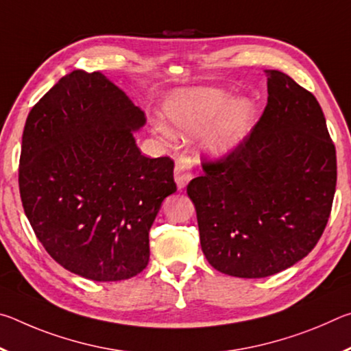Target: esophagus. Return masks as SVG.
I'll use <instances>...</instances> for the list:
<instances>
[{"label":"esophagus","mask_w":351,"mask_h":351,"mask_svg":"<svg viewBox=\"0 0 351 351\" xmlns=\"http://www.w3.org/2000/svg\"><path fill=\"white\" fill-rule=\"evenodd\" d=\"M193 178L192 173V159L187 156H181L175 162V181L180 190L186 189L189 181Z\"/></svg>","instance_id":"obj_1"}]
</instances>
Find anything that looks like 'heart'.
Masks as SVG:
<instances>
[{
  "mask_svg": "<svg viewBox=\"0 0 351 351\" xmlns=\"http://www.w3.org/2000/svg\"><path fill=\"white\" fill-rule=\"evenodd\" d=\"M232 93L217 88H193L171 94L165 102V117L178 132L193 134L212 123L204 138L207 152L224 156L239 147L251 132L255 108L249 99H237ZM159 134L170 138L165 125H156Z\"/></svg>",
  "mask_w": 351,
  "mask_h": 351,
  "instance_id": "1",
  "label": "heart"
}]
</instances>
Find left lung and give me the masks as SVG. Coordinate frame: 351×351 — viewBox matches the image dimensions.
Returning <instances> with one entry per match:
<instances>
[{
  "mask_svg": "<svg viewBox=\"0 0 351 351\" xmlns=\"http://www.w3.org/2000/svg\"><path fill=\"white\" fill-rule=\"evenodd\" d=\"M268 73V104L241 144L189 182L201 249L217 271L277 274L306 257L328 223L336 148L316 97L280 71Z\"/></svg>",
  "mask_w": 351,
  "mask_h": 351,
  "instance_id": "8db88e82",
  "label": "left lung"
}]
</instances>
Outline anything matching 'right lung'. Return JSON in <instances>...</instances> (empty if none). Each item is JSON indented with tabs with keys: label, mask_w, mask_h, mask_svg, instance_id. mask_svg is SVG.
Returning <instances> with one entry per match:
<instances>
[{
	"label": "right lung",
	"mask_w": 351,
	"mask_h": 351,
	"mask_svg": "<svg viewBox=\"0 0 351 351\" xmlns=\"http://www.w3.org/2000/svg\"><path fill=\"white\" fill-rule=\"evenodd\" d=\"M145 116L102 73L73 71L41 97L23 132L21 203L47 254L94 282L138 276L148 232L176 192L173 161L147 158L133 132Z\"/></svg>",
	"instance_id": "add662e5"
}]
</instances>
